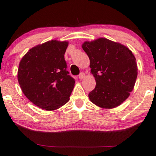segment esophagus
<instances>
[{"label": "esophagus", "instance_id": "esophagus-1", "mask_svg": "<svg viewBox=\"0 0 156 156\" xmlns=\"http://www.w3.org/2000/svg\"><path fill=\"white\" fill-rule=\"evenodd\" d=\"M84 76H85V74H84V73L82 72L80 73V75L78 76L79 77V79H80V80H82V79H83L84 78Z\"/></svg>", "mask_w": 156, "mask_h": 156}]
</instances>
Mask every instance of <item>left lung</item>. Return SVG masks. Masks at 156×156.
<instances>
[{"mask_svg": "<svg viewBox=\"0 0 156 156\" xmlns=\"http://www.w3.org/2000/svg\"><path fill=\"white\" fill-rule=\"evenodd\" d=\"M90 60L96 86L89 94L90 101L102 108L121 105L132 91L138 75L136 58L128 48L106 38L82 45Z\"/></svg>", "mask_w": 156, "mask_h": 156, "instance_id": "1", "label": "left lung"}]
</instances>
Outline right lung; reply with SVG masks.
Returning <instances> with one entry per match:
<instances>
[{
	"label": "right lung",
	"mask_w": 156,
	"mask_h": 156,
	"mask_svg": "<svg viewBox=\"0 0 156 156\" xmlns=\"http://www.w3.org/2000/svg\"><path fill=\"white\" fill-rule=\"evenodd\" d=\"M68 44L57 40L39 44L20 62L18 80L22 91L43 110H56L69 100L75 80L66 70L64 55Z\"/></svg>",
	"instance_id": "1"
}]
</instances>
